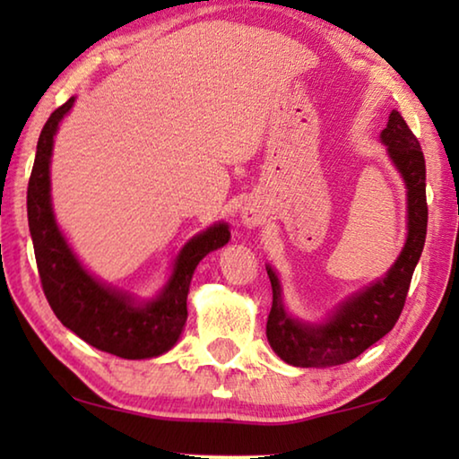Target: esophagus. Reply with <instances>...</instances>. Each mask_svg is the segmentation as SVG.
Returning <instances> with one entry per match:
<instances>
[{
    "label": "esophagus",
    "mask_w": 459,
    "mask_h": 459,
    "mask_svg": "<svg viewBox=\"0 0 459 459\" xmlns=\"http://www.w3.org/2000/svg\"><path fill=\"white\" fill-rule=\"evenodd\" d=\"M240 219H243V224L247 229H255V227H261V224L265 222V214H263L259 206L247 204L243 208V212H240Z\"/></svg>",
    "instance_id": "obj_1"
}]
</instances>
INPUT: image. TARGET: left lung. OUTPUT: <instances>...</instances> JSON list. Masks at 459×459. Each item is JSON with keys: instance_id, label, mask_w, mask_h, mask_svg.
<instances>
[{"instance_id": "8db88e82", "label": "left lung", "mask_w": 459, "mask_h": 459, "mask_svg": "<svg viewBox=\"0 0 459 459\" xmlns=\"http://www.w3.org/2000/svg\"><path fill=\"white\" fill-rule=\"evenodd\" d=\"M388 160L399 169L407 190V238L397 261L377 281L362 287L332 309L322 322H304L287 312L283 287L267 265L273 306L267 317V340L283 362L299 368H328L356 359L393 330L405 306L411 277L427 235L425 158L413 131L399 111H391L380 131Z\"/></svg>"}]
</instances>
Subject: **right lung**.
Instances as JSON below:
<instances>
[{
	"label": "right lung",
	"mask_w": 459,
	"mask_h": 459,
	"mask_svg": "<svg viewBox=\"0 0 459 459\" xmlns=\"http://www.w3.org/2000/svg\"><path fill=\"white\" fill-rule=\"evenodd\" d=\"M73 105L74 97L46 121L28 182V224L42 290L58 320L97 351L127 360L155 359L172 351L180 340L194 271L208 253L229 243V224L214 222L194 235L176 255L166 285L150 299L97 279L68 245L52 208L54 137Z\"/></svg>",
	"instance_id": "add662e5"
}]
</instances>
